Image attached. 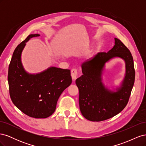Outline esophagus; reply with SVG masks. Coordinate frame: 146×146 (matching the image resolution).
<instances>
[{
	"mask_svg": "<svg viewBox=\"0 0 146 146\" xmlns=\"http://www.w3.org/2000/svg\"><path fill=\"white\" fill-rule=\"evenodd\" d=\"M71 77L72 80L75 81V80L77 77V70L76 69H72L71 70Z\"/></svg>",
	"mask_w": 146,
	"mask_h": 146,
	"instance_id": "1",
	"label": "esophagus"
}]
</instances>
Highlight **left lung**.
Here are the masks:
<instances>
[{
	"label": "left lung",
	"mask_w": 146,
	"mask_h": 146,
	"mask_svg": "<svg viewBox=\"0 0 146 146\" xmlns=\"http://www.w3.org/2000/svg\"><path fill=\"white\" fill-rule=\"evenodd\" d=\"M114 58L125 61L126 74L120 87L111 90L102 82L105 64ZM83 75L77 78L79 107L82 115L91 121L113 117L125 107L133 88L135 72L133 56L127 47L114 38V46L107 53L99 52L82 63Z\"/></svg>",
	"instance_id": "8db88e82"
}]
</instances>
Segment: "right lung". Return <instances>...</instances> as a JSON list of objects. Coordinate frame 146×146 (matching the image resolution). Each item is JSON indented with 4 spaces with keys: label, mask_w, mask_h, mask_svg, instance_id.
<instances>
[{
    "label": "right lung",
    "mask_w": 146,
    "mask_h": 146,
    "mask_svg": "<svg viewBox=\"0 0 146 146\" xmlns=\"http://www.w3.org/2000/svg\"><path fill=\"white\" fill-rule=\"evenodd\" d=\"M32 34L16 47L8 68V81L13 103L30 117L46 118L54 113L57 101L72 83L69 69L52 66L37 74L28 73L21 61L22 52Z\"/></svg>",
    "instance_id": "add662e5"
}]
</instances>
